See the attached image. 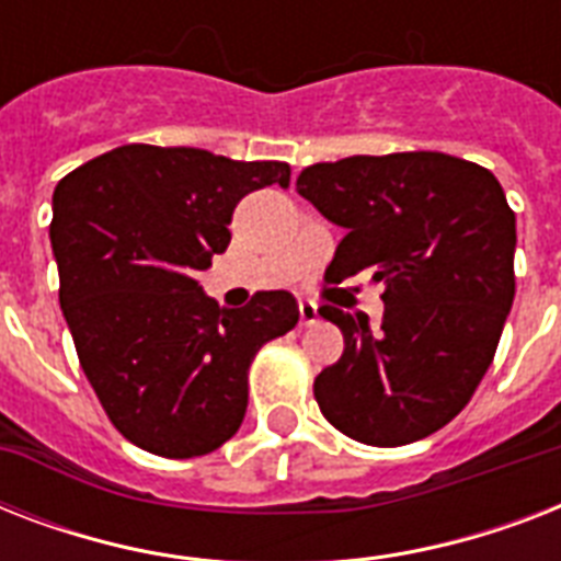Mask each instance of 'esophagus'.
I'll return each mask as SVG.
<instances>
[{
    "label": "esophagus",
    "mask_w": 561,
    "mask_h": 561,
    "mask_svg": "<svg viewBox=\"0 0 561 561\" xmlns=\"http://www.w3.org/2000/svg\"><path fill=\"white\" fill-rule=\"evenodd\" d=\"M320 320V311L311 299H299V323L302 325H314Z\"/></svg>",
    "instance_id": "esophagus-1"
}]
</instances>
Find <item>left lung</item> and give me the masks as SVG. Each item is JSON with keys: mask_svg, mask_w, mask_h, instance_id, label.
I'll use <instances>...</instances> for the list:
<instances>
[{"mask_svg": "<svg viewBox=\"0 0 561 561\" xmlns=\"http://www.w3.org/2000/svg\"><path fill=\"white\" fill-rule=\"evenodd\" d=\"M297 192L346 229L325 279L373 271L383 317L320 314L343 355L314 399L341 434L392 448L448 425L495 358L515 297V215L495 174L448 153L346 157L302 169Z\"/></svg>", "mask_w": 561, "mask_h": 561, "instance_id": "1", "label": "left lung"}]
</instances>
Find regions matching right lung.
Returning <instances> with one entry per match:
<instances>
[{"instance_id": "right-lung-1", "label": "right lung", "mask_w": 561, "mask_h": 561, "mask_svg": "<svg viewBox=\"0 0 561 561\" xmlns=\"http://www.w3.org/2000/svg\"><path fill=\"white\" fill-rule=\"evenodd\" d=\"M288 180V162L122 145L57 183L48 238L66 325L110 422L145 451L220 448L244 422L253 355L297 325L288 290L220 308L197 282L227 250L238 201Z\"/></svg>"}]
</instances>
